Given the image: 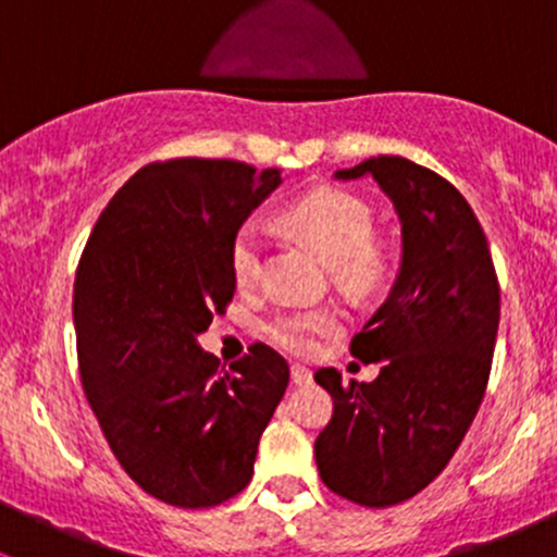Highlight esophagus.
<instances>
[{"mask_svg": "<svg viewBox=\"0 0 557 557\" xmlns=\"http://www.w3.org/2000/svg\"><path fill=\"white\" fill-rule=\"evenodd\" d=\"M290 383L299 385V387L310 385L312 383V372H310V369H305V367H290Z\"/></svg>", "mask_w": 557, "mask_h": 557, "instance_id": "esophagus-1", "label": "esophagus"}]
</instances>
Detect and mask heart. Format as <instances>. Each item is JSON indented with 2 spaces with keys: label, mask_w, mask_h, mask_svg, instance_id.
<instances>
[{
  "label": "heart",
  "mask_w": 557,
  "mask_h": 557,
  "mask_svg": "<svg viewBox=\"0 0 557 557\" xmlns=\"http://www.w3.org/2000/svg\"><path fill=\"white\" fill-rule=\"evenodd\" d=\"M285 221L334 267L336 277L352 288H367L377 280V250L372 247L374 215L358 196L339 188H318L288 207ZM267 261V228L261 221H245L228 247V267L239 288H252ZM336 329L331 310H290L274 314L263 325V336L280 350L307 356L320 336Z\"/></svg>",
  "instance_id": "1"
}]
</instances>
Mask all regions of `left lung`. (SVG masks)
I'll return each mask as SVG.
<instances>
[{
    "label": "left lung",
    "instance_id": "left-lung-1",
    "mask_svg": "<svg viewBox=\"0 0 557 557\" xmlns=\"http://www.w3.org/2000/svg\"><path fill=\"white\" fill-rule=\"evenodd\" d=\"M334 177H372L393 201L401 263L387 299L350 342L358 361L380 363L377 380L342 385L336 369L314 372L334 398L314 460L325 487L383 509L434 482L463 442L485 396L502 294L485 232L445 177L401 156Z\"/></svg>",
    "mask_w": 557,
    "mask_h": 557
}]
</instances>
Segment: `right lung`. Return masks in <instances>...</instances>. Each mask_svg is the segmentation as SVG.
<instances>
[{
	"label": "right lung",
	"mask_w": 557,
	"mask_h": 557,
	"mask_svg": "<svg viewBox=\"0 0 557 557\" xmlns=\"http://www.w3.org/2000/svg\"><path fill=\"white\" fill-rule=\"evenodd\" d=\"M280 183V170L239 161H156L112 196L77 263L83 391L117 463L172 507H218L247 487L288 387L272 347L223 374L199 347L237 290L234 232Z\"/></svg>",
	"instance_id": "obj_1"
}]
</instances>
